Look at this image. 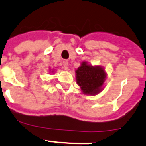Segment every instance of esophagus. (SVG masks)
<instances>
[{
  "mask_svg": "<svg viewBox=\"0 0 146 146\" xmlns=\"http://www.w3.org/2000/svg\"><path fill=\"white\" fill-rule=\"evenodd\" d=\"M63 66H64V70H68L69 66H68V62H67V60H64V62H63Z\"/></svg>",
  "mask_w": 146,
  "mask_h": 146,
  "instance_id": "34e87169",
  "label": "esophagus"
}]
</instances>
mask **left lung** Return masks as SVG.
Masks as SVG:
<instances>
[{"mask_svg": "<svg viewBox=\"0 0 146 146\" xmlns=\"http://www.w3.org/2000/svg\"><path fill=\"white\" fill-rule=\"evenodd\" d=\"M76 82L86 95H96L102 91L106 78L104 70L101 66H93L82 62L76 70Z\"/></svg>", "mask_w": 146, "mask_h": 146, "instance_id": "left-lung-1", "label": "left lung"}]
</instances>
